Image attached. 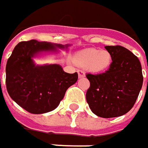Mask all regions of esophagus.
<instances>
[{"mask_svg": "<svg viewBox=\"0 0 148 148\" xmlns=\"http://www.w3.org/2000/svg\"><path fill=\"white\" fill-rule=\"evenodd\" d=\"M77 73H78V77H79V78H82V77H85V71H83V70L78 69V70H77Z\"/></svg>", "mask_w": 148, "mask_h": 148, "instance_id": "obj_1", "label": "esophagus"}]
</instances>
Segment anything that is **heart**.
<instances>
[{
  "mask_svg": "<svg viewBox=\"0 0 148 148\" xmlns=\"http://www.w3.org/2000/svg\"><path fill=\"white\" fill-rule=\"evenodd\" d=\"M76 62L79 65L87 66L90 71L101 72L109 68L112 62V55L106 50L86 49L78 53Z\"/></svg>",
  "mask_w": 148,
  "mask_h": 148,
  "instance_id": "b5f03b06",
  "label": "heart"
}]
</instances>
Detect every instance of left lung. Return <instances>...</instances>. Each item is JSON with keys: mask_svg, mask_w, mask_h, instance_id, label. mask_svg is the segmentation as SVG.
Masks as SVG:
<instances>
[{"mask_svg": "<svg viewBox=\"0 0 148 148\" xmlns=\"http://www.w3.org/2000/svg\"><path fill=\"white\" fill-rule=\"evenodd\" d=\"M112 55L110 68L103 73H87L90 87L86 98L91 111L101 118H114L128 113L143 86L142 66L137 56L124 47L105 46Z\"/></svg>", "mask_w": 148, "mask_h": 148, "instance_id": "1", "label": "left lung"}]
</instances>
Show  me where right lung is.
<instances>
[{
    "instance_id": "add662e5",
    "label": "right lung",
    "mask_w": 148,
    "mask_h": 148,
    "mask_svg": "<svg viewBox=\"0 0 148 148\" xmlns=\"http://www.w3.org/2000/svg\"><path fill=\"white\" fill-rule=\"evenodd\" d=\"M55 47L66 48L32 39L15 47L5 67V83L10 96L31 114H43L56 109L66 90L77 82V72L66 73L57 64L35 66L32 58L40 52L53 51Z\"/></svg>"
}]
</instances>
